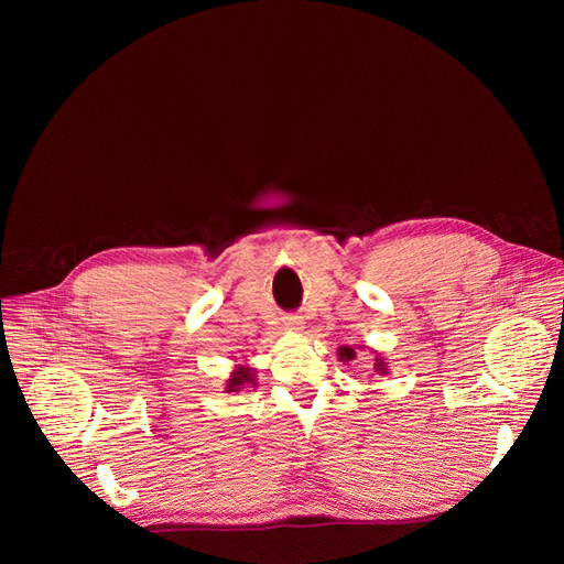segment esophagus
<instances>
[{"instance_id": "1", "label": "esophagus", "mask_w": 564, "mask_h": 564, "mask_svg": "<svg viewBox=\"0 0 564 564\" xmlns=\"http://www.w3.org/2000/svg\"><path fill=\"white\" fill-rule=\"evenodd\" d=\"M284 327H286L289 332H301V329H303V319H301L299 315H286V317H284Z\"/></svg>"}]
</instances>
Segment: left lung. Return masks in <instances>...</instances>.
Here are the masks:
<instances>
[{
    "label": "left lung",
    "instance_id": "8db88e82",
    "mask_svg": "<svg viewBox=\"0 0 564 564\" xmlns=\"http://www.w3.org/2000/svg\"><path fill=\"white\" fill-rule=\"evenodd\" d=\"M338 355H340V360H344V362L355 360V350H352V348H348V346L338 348ZM373 369H377V373H386V371H388V367H386V362H383V357H381V355L377 357V362H373Z\"/></svg>",
    "mask_w": 564,
    "mask_h": 564
}]
</instances>
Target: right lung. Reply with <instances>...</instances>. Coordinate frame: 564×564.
I'll list each match as a JSON object with an SVG mask.
<instances>
[{
	"label": "right lung",
	"instance_id": "obj_1",
	"mask_svg": "<svg viewBox=\"0 0 564 564\" xmlns=\"http://www.w3.org/2000/svg\"><path fill=\"white\" fill-rule=\"evenodd\" d=\"M253 369L251 367H237L235 371H232V377L228 379V383H226V392H237L240 388H245V386H256V379H253Z\"/></svg>",
	"mask_w": 564,
	"mask_h": 564
}]
</instances>
